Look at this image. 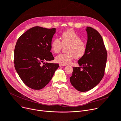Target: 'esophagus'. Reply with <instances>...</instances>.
<instances>
[{
  "label": "esophagus",
  "instance_id": "1",
  "mask_svg": "<svg viewBox=\"0 0 121 121\" xmlns=\"http://www.w3.org/2000/svg\"><path fill=\"white\" fill-rule=\"evenodd\" d=\"M66 66V65H63V64H59L60 67H63V66Z\"/></svg>",
  "mask_w": 121,
  "mask_h": 121
}]
</instances>
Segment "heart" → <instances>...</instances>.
Returning a JSON list of instances; mask_svg holds the SVG:
<instances>
[{
	"label": "heart",
	"mask_w": 121,
	"mask_h": 121,
	"mask_svg": "<svg viewBox=\"0 0 121 121\" xmlns=\"http://www.w3.org/2000/svg\"><path fill=\"white\" fill-rule=\"evenodd\" d=\"M61 39L62 42L58 38H55L50 44L51 49L55 53H59L63 46H67V53L55 57V60L57 63L66 65L70 64L74 57L78 59L84 56L86 50V44L74 31L69 29L63 32Z\"/></svg>",
	"instance_id": "obj_1"
}]
</instances>
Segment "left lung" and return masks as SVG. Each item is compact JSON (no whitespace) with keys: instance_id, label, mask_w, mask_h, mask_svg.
<instances>
[{"instance_id":"8db88e82","label":"left lung","mask_w":121,"mask_h":121,"mask_svg":"<svg viewBox=\"0 0 121 121\" xmlns=\"http://www.w3.org/2000/svg\"><path fill=\"white\" fill-rule=\"evenodd\" d=\"M87 33L85 54L78 61L80 67H73L69 78L72 85L80 92L89 91L96 87L104 74L107 52L103 38L91 27L85 29Z\"/></svg>"}]
</instances>
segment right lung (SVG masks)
I'll use <instances>...</instances> for the list:
<instances>
[{
  "label": "right lung",
  "instance_id": "1",
  "mask_svg": "<svg viewBox=\"0 0 121 121\" xmlns=\"http://www.w3.org/2000/svg\"><path fill=\"white\" fill-rule=\"evenodd\" d=\"M55 28L35 26L17 40L14 50L16 70L23 83L34 90H40L52 79L58 64L44 61L54 60L50 44Z\"/></svg>",
  "mask_w": 121,
  "mask_h": 121
}]
</instances>
